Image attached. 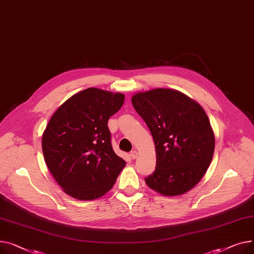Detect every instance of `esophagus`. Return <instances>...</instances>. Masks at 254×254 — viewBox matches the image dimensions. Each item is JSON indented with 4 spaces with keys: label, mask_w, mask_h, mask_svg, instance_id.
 Wrapping results in <instances>:
<instances>
[{
    "label": "esophagus",
    "mask_w": 254,
    "mask_h": 254,
    "mask_svg": "<svg viewBox=\"0 0 254 254\" xmlns=\"http://www.w3.org/2000/svg\"><path fill=\"white\" fill-rule=\"evenodd\" d=\"M130 158H131L132 160L136 159V158H137V152H136V151H132V152L130 153Z\"/></svg>",
    "instance_id": "esophagus-1"
}]
</instances>
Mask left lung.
Wrapping results in <instances>:
<instances>
[{"label":"left lung","instance_id":"obj_1","mask_svg":"<svg viewBox=\"0 0 254 254\" xmlns=\"http://www.w3.org/2000/svg\"><path fill=\"white\" fill-rule=\"evenodd\" d=\"M150 129L156 148V170L144 181L163 196H181L205 175L215 138L205 111L183 92L156 88L131 98Z\"/></svg>","mask_w":254,"mask_h":254}]
</instances>
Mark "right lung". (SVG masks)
I'll use <instances>...</instances> for the list:
<instances>
[{
    "instance_id": "obj_1",
    "label": "right lung",
    "mask_w": 254,
    "mask_h": 254,
    "mask_svg": "<svg viewBox=\"0 0 254 254\" xmlns=\"http://www.w3.org/2000/svg\"><path fill=\"white\" fill-rule=\"evenodd\" d=\"M125 95L88 88L65 100L52 115L42 136L45 162L70 197L90 201L113 188L126 162L111 143L109 119Z\"/></svg>"
}]
</instances>
